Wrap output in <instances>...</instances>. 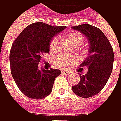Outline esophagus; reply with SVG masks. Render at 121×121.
I'll list each match as a JSON object with an SVG mask.
<instances>
[{"mask_svg":"<svg viewBox=\"0 0 121 121\" xmlns=\"http://www.w3.org/2000/svg\"><path fill=\"white\" fill-rule=\"evenodd\" d=\"M62 74H65V75H68L70 72H68V71H65V70H62Z\"/></svg>","mask_w":121,"mask_h":121,"instance_id":"34e87169","label":"esophagus"}]
</instances>
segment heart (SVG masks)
<instances>
[{"mask_svg":"<svg viewBox=\"0 0 121 121\" xmlns=\"http://www.w3.org/2000/svg\"><path fill=\"white\" fill-rule=\"evenodd\" d=\"M67 40L69 41L70 44L74 47H78L81 46L82 42L84 41V38L82 35L76 31H72L67 35ZM57 38L54 37L50 43H49V49L51 51H54L57 46ZM75 62V59L74 56L70 55H65V54H60L57 56L54 59V63L56 66L62 69H67L69 67L72 65Z\"/></svg>","mask_w":121,"mask_h":121,"instance_id":"obj_1","label":"heart"}]
</instances>
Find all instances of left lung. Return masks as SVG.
<instances>
[{"instance_id":"left-lung-1","label":"left lung","mask_w":121,"mask_h":121,"mask_svg":"<svg viewBox=\"0 0 121 121\" xmlns=\"http://www.w3.org/2000/svg\"><path fill=\"white\" fill-rule=\"evenodd\" d=\"M84 35L89 43V54L80 65L88 71L80 75V82L72 87V91L81 98H90L100 92L106 85L113 69L114 54L110 43L103 32L90 24L72 26Z\"/></svg>"}]
</instances>
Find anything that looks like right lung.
Segmentation results:
<instances>
[{"mask_svg": "<svg viewBox=\"0 0 121 121\" xmlns=\"http://www.w3.org/2000/svg\"><path fill=\"white\" fill-rule=\"evenodd\" d=\"M67 27L52 26L42 22L31 23L16 38L10 52L11 72L19 90L32 99H43L52 91L59 69H39L44 53L49 52L51 40Z\"/></svg>", "mask_w": 121, "mask_h": 121, "instance_id": "1", "label": "right lung"}]
</instances>
